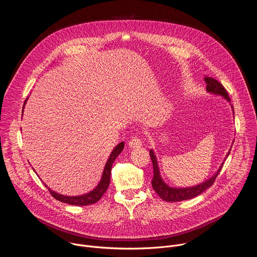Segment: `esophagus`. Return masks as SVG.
<instances>
[{
    "label": "esophagus",
    "instance_id": "1",
    "mask_svg": "<svg viewBox=\"0 0 257 257\" xmlns=\"http://www.w3.org/2000/svg\"><path fill=\"white\" fill-rule=\"evenodd\" d=\"M129 148H140L142 145V141L138 136H134L130 139V141L128 142Z\"/></svg>",
    "mask_w": 257,
    "mask_h": 257
}]
</instances>
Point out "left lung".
Here are the masks:
<instances>
[{
    "mask_svg": "<svg viewBox=\"0 0 257 257\" xmlns=\"http://www.w3.org/2000/svg\"><path fill=\"white\" fill-rule=\"evenodd\" d=\"M204 81L206 83V90L208 92L222 95L227 100H229V101L231 100L226 88L224 87V85L221 82H218L214 78L208 77V76L204 77ZM229 154H230V152L228 153L227 157L229 156ZM150 155H151V159H152L153 167H154V178L152 180V186H153L154 190L158 193V195L162 199H164L165 201H168V202H176V201L187 200V199H191L195 196H198L199 194H201L203 191H205L207 188H209L213 184L218 173L221 172V170L223 168V164H222V166L219 167L218 171L210 179L203 182L202 184L196 185L194 187H189V188H172V187H170L166 184V183L163 181L161 175H160V170H159L157 158H156L154 152L151 151Z\"/></svg>",
    "mask_w": 257,
    "mask_h": 257,
    "instance_id": "left-lung-1",
    "label": "left lung"
}]
</instances>
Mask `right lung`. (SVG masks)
Returning <instances> with one entry per match:
<instances>
[{
    "label": "right lung",
    "instance_id": "right-lung-1",
    "mask_svg": "<svg viewBox=\"0 0 257 257\" xmlns=\"http://www.w3.org/2000/svg\"><path fill=\"white\" fill-rule=\"evenodd\" d=\"M27 98L24 101V104L26 102ZM124 149V142H120L116 148L114 149V151L112 152L111 156H109L104 169H103V173H102V177L101 180L99 182V184L97 185V187H95L91 192L84 194V195H80V196H64L62 194L56 193L55 191L51 190L49 188L50 193L52 194V196L54 198H56L57 200L64 202V203H68L71 205H89V204H93L96 201H98L101 196L103 195V193L106 191L108 185H109V179H111V171H112V165L114 163V161L116 160V158L121 154V152ZM47 186V185H46Z\"/></svg>",
    "mask_w": 257,
    "mask_h": 257
}]
</instances>
